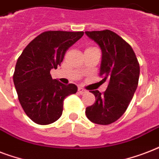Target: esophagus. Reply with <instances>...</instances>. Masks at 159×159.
<instances>
[{
  "instance_id": "1",
  "label": "esophagus",
  "mask_w": 159,
  "mask_h": 159,
  "mask_svg": "<svg viewBox=\"0 0 159 159\" xmlns=\"http://www.w3.org/2000/svg\"><path fill=\"white\" fill-rule=\"evenodd\" d=\"M78 92H79L81 95H83L84 93L87 92V91L85 89H83V88H82V87H78Z\"/></svg>"
}]
</instances>
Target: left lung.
Instances as JSON below:
<instances>
[{"label": "left lung", "mask_w": 159, "mask_h": 159, "mask_svg": "<svg viewBox=\"0 0 159 159\" xmlns=\"http://www.w3.org/2000/svg\"><path fill=\"white\" fill-rule=\"evenodd\" d=\"M88 38L102 50L100 75L108 82L106 92L92 91L96 97L86 108L89 120L97 125H110L122 116L134 97L139 77V64L135 53L123 39L112 31H86Z\"/></svg>", "instance_id": "left-lung-1"}]
</instances>
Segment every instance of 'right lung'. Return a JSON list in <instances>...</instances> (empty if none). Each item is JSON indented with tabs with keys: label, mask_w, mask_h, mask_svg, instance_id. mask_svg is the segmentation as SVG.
Wrapping results in <instances>:
<instances>
[{
	"label": "right lung",
	"mask_w": 159,
	"mask_h": 159,
	"mask_svg": "<svg viewBox=\"0 0 159 159\" xmlns=\"http://www.w3.org/2000/svg\"><path fill=\"white\" fill-rule=\"evenodd\" d=\"M83 32L46 31L31 41L16 62L13 81L25 114L39 125H48L62 116L63 101L75 94V84L65 85L51 77L68 48Z\"/></svg>",
	"instance_id": "1"
}]
</instances>
